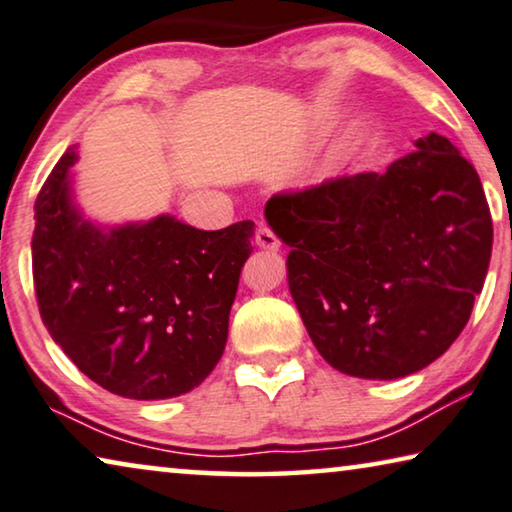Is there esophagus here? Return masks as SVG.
Returning <instances> with one entry per match:
<instances>
[{
    "label": "esophagus",
    "instance_id": "esophagus-1",
    "mask_svg": "<svg viewBox=\"0 0 512 512\" xmlns=\"http://www.w3.org/2000/svg\"><path fill=\"white\" fill-rule=\"evenodd\" d=\"M256 245L261 247V249H267V251H279L281 242H279L277 235H274L270 229H267V226H258Z\"/></svg>",
    "mask_w": 512,
    "mask_h": 512
}]
</instances>
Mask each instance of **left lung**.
Here are the masks:
<instances>
[{"mask_svg":"<svg viewBox=\"0 0 512 512\" xmlns=\"http://www.w3.org/2000/svg\"><path fill=\"white\" fill-rule=\"evenodd\" d=\"M265 219L290 247L288 288L313 345L364 380H396L442 357L492 256L481 178L435 132L387 174L277 192Z\"/></svg>","mask_w":512,"mask_h":512,"instance_id":"left-lung-1","label":"left lung"}]
</instances>
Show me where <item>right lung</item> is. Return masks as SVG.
<instances>
[{"label": "right lung", "instance_id": "right-lung-1", "mask_svg": "<svg viewBox=\"0 0 512 512\" xmlns=\"http://www.w3.org/2000/svg\"><path fill=\"white\" fill-rule=\"evenodd\" d=\"M77 160L68 146L34 206L31 265L47 332L116 396H183L224 355L256 226L201 231L169 212L102 224L77 201Z\"/></svg>", "mask_w": 512, "mask_h": 512}]
</instances>
